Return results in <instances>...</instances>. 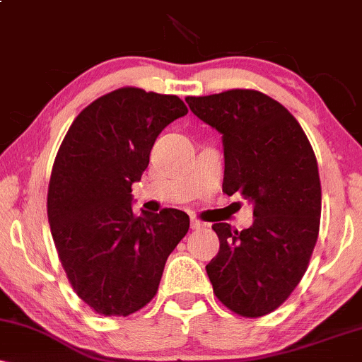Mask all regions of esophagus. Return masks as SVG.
I'll return each instance as SVG.
<instances>
[{"label":"esophagus","instance_id":"esophagus-1","mask_svg":"<svg viewBox=\"0 0 362 362\" xmlns=\"http://www.w3.org/2000/svg\"><path fill=\"white\" fill-rule=\"evenodd\" d=\"M204 226H206V223H202L201 219L190 218V228H192V230H201V228H204Z\"/></svg>","mask_w":362,"mask_h":362}]
</instances>
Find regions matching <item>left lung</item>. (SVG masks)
<instances>
[{
    "label": "left lung",
    "instance_id": "left-lung-1",
    "mask_svg": "<svg viewBox=\"0 0 362 362\" xmlns=\"http://www.w3.org/2000/svg\"><path fill=\"white\" fill-rule=\"evenodd\" d=\"M190 110L223 134V192L253 204V224L214 223L219 252L206 272L219 301L240 317L272 313L308 269L322 214L318 165L305 131L279 102L235 88L187 97Z\"/></svg>",
    "mask_w": 362,
    "mask_h": 362
}]
</instances>
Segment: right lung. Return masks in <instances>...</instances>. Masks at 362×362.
I'll list each match as a JSON object with an SVG mask.
<instances>
[{
	"instance_id": "right-lung-1",
	"label": "right lung",
	"mask_w": 362,
	"mask_h": 362,
	"mask_svg": "<svg viewBox=\"0 0 362 362\" xmlns=\"http://www.w3.org/2000/svg\"><path fill=\"white\" fill-rule=\"evenodd\" d=\"M177 95L124 86L85 107L62 139L47 218L78 298L103 317H129L155 298L165 262L187 235L184 211L132 213V184L161 131L187 114Z\"/></svg>"
}]
</instances>
